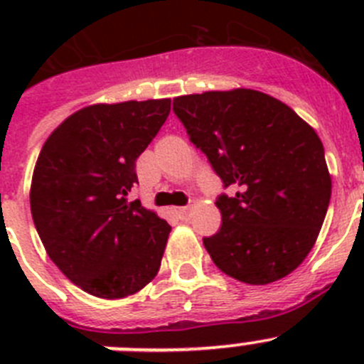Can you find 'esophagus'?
<instances>
[{
    "mask_svg": "<svg viewBox=\"0 0 364 364\" xmlns=\"http://www.w3.org/2000/svg\"><path fill=\"white\" fill-rule=\"evenodd\" d=\"M176 213H178V215H180V217L184 218V217H186V215H188V213H189V205H184V208H176Z\"/></svg>",
    "mask_w": 364,
    "mask_h": 364,
    "instance_id": "1",
    "label": "esophagus"
}]
</instances>
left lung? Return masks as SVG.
I'll use <instances>...</instances> for the list:
<instances>
[{"instance_id": "8db88e82", "label": "left lung", "mask_w": 364, "mask_h": 364, "mask_svg": "<svg viewBox=\"0 0 364 364\" xmlns=\"http://www.w3.org/2000/svg\"><path fill=\"white\" fill-rule=\"evenodd\" d=\"M173 111L224 188L222 226L204 246L220 272L246 284L290 275L311 252L332 178L314 127L281 100L253 89L173 100Z\"/></svg>"}]
</instances>
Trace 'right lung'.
<instances>
[{
	"label": "right lung",
	"instance_id": "obj_1",
	"mask_svg": "<svg viewBox=\"0 0 364 364\" xmlns=\"http://www.w3.org/2000/svg\"><path fill=\"white\" fill-rule=\"evenodd\" d=\"M169 111V98L89 105L41 147L32 220L50 260L95 297L133 295L159 273L171 226L125 197L138 182L136 159Z\"/></svg>",
	"mask_w": 364,
	"mask_h": 364
}]
</instances>
